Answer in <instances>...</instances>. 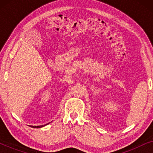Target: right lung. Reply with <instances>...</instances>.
Returning a JSON list of instances; mask_svg holds the SVG:
<instances>
[{
    "instance_id": "add662e5",
    "label": "right lung",
    "mask_w": 153,
    "mask_h": 153,
    "mask_svg": "<svg viewBox=\"0 0 153 153\" xmlns=\"http://www.w3.org/2000/svg\"><path fill=\"white\" fill-rule=\"evenodd\" d=\"M46 125H39V126H30L32 127H35V128H40V127H42L44 126H45Z\"/></svg>"
}]
</instances>
